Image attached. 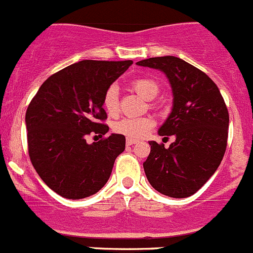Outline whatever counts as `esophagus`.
Segmentation results:
<instances>
[{
	"instance_id": "obj_1",
	"label": "esophagus",
	"mask_w": 253,
	"mask_h": 253,
	"mask_svg": "<svg viewBox=\"0 0 253 253\" xmlns=\"http://www.w3.org/2000/svg\"><path fill=\"white\" fill-rule=\"evenodd\" d=\"M136 142H137V140H135V139H130V137H126V145H127V146H130V145L136 144Z\"/></svg>"
}]
</instances>
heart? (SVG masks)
<instances>
[{
  "label": "heart",
  "mask_w": 253,
  "mask_h": 253,
  "mask_svg": "<svg viewBox=\"0 0 253 253\" xmlns=\"http://www.w3.org/2000/svg\"><path fill=\"white\" fill-rule=\"evenodd\" d=\"M131 87L137 94L146 99H154L160 91V86L151 77H136L131 81ZM102 106L108 116H117L119 113V93L116 84L107 87L102 98ZM151 107H157V102L151 101ZM155 126L152 117H140V118H124L117 122L113 126V130L118 134L126 135L130 139H139L145 136Z\"/></svg>",
  "instance_id": "heart-1"
}]
</instances>
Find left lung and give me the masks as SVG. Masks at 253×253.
Returning a JSON list of instances; mask_svg holds the SVG:
<instances>
[{
    "instance_id": "8db88e82",
    "label": "left lung",
    "mask_w": 253,
    "mask_h": 253,
    "mask_svg": "<svg viewBox=\"0 0 253 253\" xmlns=\"http://www.w3.org/2000/svg\"><path fill=\"white\" fill-rule=\"evenodd\" d=\"M166 74L173 92V108L161 136L174 135L169 149L150 141L144 171L152 187L171 198H187L206 184L219 167L227 145L229 112L214 81L202 70L176 56L136 62Z\"/></svg>"
}]
</instances>
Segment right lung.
Instances as JSON below:
<instances>
[{
    "mask_svg": "<svg viewBox=\"0 0 253 253\" xmlns=\"http://www.w3.org/2000/svg\"><path fill=\"white\" fill-rule=\"evenodd\" d=\"M132 64L82 60L46 79L26 113L28 154L37 173L50 189L67 199L97 193L126 149V136L104 124L102 98ZM88 134L101 139L87 144Z\"/></svg>",
    "mask_w": 253,
    "mask_h": 253,
    "instance_id": "1",
    "label": "right lung"
}]
</instances>
